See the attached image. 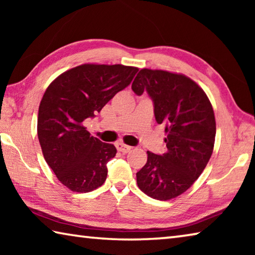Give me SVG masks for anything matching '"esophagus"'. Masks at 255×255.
Returning <instances> with one entry per match:
<instances>
[{"label":"esophagus","instance_id":"1","mask_svg":"<svg viewBox=\"0 0 255 255\" xmlns=\"http://www.w3.org/2000/svg\"><path fill=\"white\" fill-rule=\"evenodd\" d=\"M116 147H117V149L119 150V152H122V153H124V154H125V153H128L129 150L131 149L130 146L124 144V143H122V141H118V143L116 144Z\"/></svg>","mask_w":255,"mask_h":255}]
</instances>
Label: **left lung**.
<instances>
[{"mask_svg": "<svg viewBox=\"0 0 255 255\" xmlns=\"http://www.w3.org/2000/svg\"><path fill=\"white\" fill-rule=\"evenodd\" d=\"M154 102L157 124L165 126L166 152H147V162L136 173L137 184L157 200L176 198L191 187L213 154L216 120L213 106L199 85L179 73L143 68L131 84Z\"/></svg>", "mask_w": 255, "mask_h": 255, "instance_id": "left-lung-1", "label": "left lung"}]
</instances>
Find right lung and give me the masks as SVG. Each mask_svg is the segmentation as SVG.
Segmentation results:
<instances>
[{
  "mask_svg": "<svg viewBox=\"0 0 255 255\" xmlns=\"http://www.w3.org/2000/svg\"><path fill=\"white\" fill-rule=\"evenodd\" d=\"M137 72L122 64H83L62 73L45 91L38 139L47 164L72 191L90 192L105 183L107 163L117 149L90 135L83 122L127 88Z\"/></svg>",
  "mask_w": 255,
  "mask_h": 255,
  "instance_id": "right-lung-1",
  "label": "right lung"
}]
</instances>
